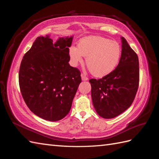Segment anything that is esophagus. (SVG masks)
I'll return each instance as SVG.
<instances>
[{
	"mask_svg": "<svg viewBox=\"0 0 159 159\" xmlns=\"http://www.w3.org/2000/svg\"><path fill=\"white\" fill-rule=\"evenodd\" d=\"M81 80H82L83 81H87V80H88V78L85 75H84V74H81Z\"/></svg>",
	"mask_w": 159,
	"mask_h": 159,
	"instance_id": "34e87169",
	"label": "esophagus"
}]
</instances>
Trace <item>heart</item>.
Masks as SVG:
<instances>
[{
  "label": "heart",
  "instance_id": "obj_1",
  "mask_svg": "<svg viewBox=\"0 0 159 159\" xmlns=\"http://www.w3.org/2000/svg\"><path fill=\"white\" fill-rule=\"evenodd\" d=\"M71 63L76 66L86 57V65L94 76L101 78L112 72L118 65L121 48L118 42L100 36H89L80 40L78 47L70 48Z\"/></svg>",
  "mask_w": 159,
  "mask_h": 159
}]
</instances>
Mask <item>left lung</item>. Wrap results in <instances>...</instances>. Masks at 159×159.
<instances>
[{"mask_svg":"<svg viewBox=\"0 0 159 159\" xmlns=\"http://www.w3.org/2000/svg\"><path fill=\"white\" fill-rule=\"evenodd\" d=\"M121 42V58L117 68L102 78L89 80L93 107L105 119L114 118L126 111L133 102L139 88L138 56L123 37Z\"/></svg>","mask_w":159,"mask_h":159,"instance_id":"obj_1","label":"left lung"}]
</instances>
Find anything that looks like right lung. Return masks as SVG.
Returning a JSON list of instances; mask_svg holds the SVG:
<instances>
[{
    "label": "right lung",
    "instance_id": "obj_1",
    "mask_svg": "<svg viewBox=\"0 0 159 159\" xmlns=\"http://www.w3.org/2000/svg\"><path fill=\"white\" fill-rule=\"evenodd\" d=\"M73 36L38 37L23 57L19 70L22 98L31 111L47 121L65 117L71 109L80 84L78 69L69 64Z\"/></svg>",
    "mask_w": 159,
    "mask_h": 159
}]
</instances>
